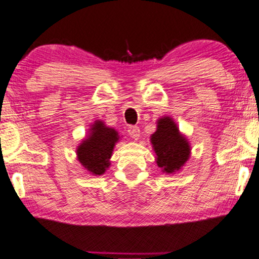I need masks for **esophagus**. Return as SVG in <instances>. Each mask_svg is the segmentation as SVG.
<instances>
[{"label":"esophagus","mask_w":259,"mask_h":259,"mask_svg":"<svg viewBox=\"0 0 259 259\" xmlns=\"http://www.w3.org/2000/svg\"><path fill=\"white\" fill-rule=\"evenodd\" d=\"M127 133H129V135L132 139L134 140H139L140 139V129L139 126H129V129H127Z\"/></svg>","instance_id":"obj_1"}]
</instances>
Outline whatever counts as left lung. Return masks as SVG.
Instances as JSON below:
<instances>
[{
	"label": "left lung",
	"instance_id": "1",
	"mask_svg": "<svg viewBox=\"0 0 259 259\" xmlns=\"http://www.w3.org/2000/svg\"><path fill=\"white\" fill-rule=\"evenodd\" d=\"M150 143L156 155L155 162L162 173L175 174L180 171L191 156L192 148L188 139L169 116L157 119L156 132L150 136Z\"/></svg>",
	"mask_w": 259,
	"mask_h": 259
}]
</instances>
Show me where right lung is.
I'll return each instance as SVG.
<instances>
[{
	"mask_svg": "<svg viewBox=\"0 0 259 259\" xmlns=\"http://www.w3.org/2000/svg\"><path fill=\"white\" fill-rule=\"evenodd\" d=\"M117 130L101 119L95 120L88 136L77 147V158L82 168L91 175H103L110 167L113 148L119 141Z\"/></svg>",
	"mask_w": 259,
	"mask_h": 259,
	"instance_id": "obj_1",
	"label": "right lung"
}]
</instances>
